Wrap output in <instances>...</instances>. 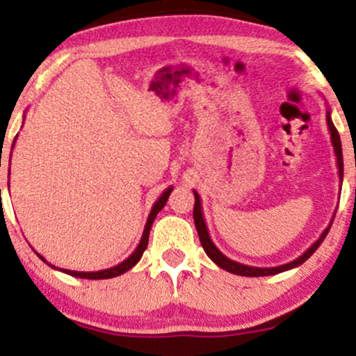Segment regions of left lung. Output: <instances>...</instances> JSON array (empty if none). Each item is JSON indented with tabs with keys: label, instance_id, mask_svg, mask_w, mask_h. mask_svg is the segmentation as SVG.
Returning a JSON list of instances; mask_svg holds the SVG:
<instances>
[{
	"label": "left lung",
	"instance_id": "left-lung-1",
	"mask_svg": "<svg viewBox=\"0 0 356 356\" xmlns=\"http://www.w3.org/2000/svg\"><path fill=\"white\" fill-rule=\"evenodd\" d=\"M326 124H328V130H330V136H332V144H333V150H334V155H337V165H338V175H340V182H343V154H341V140H340V134H338V130L334 129L333 125V120H332V112H326ZM194 197H195V202H194V222H195V229H197V234H199V239H201V244L204 248V251H206V254L211 257L212 261H214L216 264H218L219 268H222L224 271H229L232 275H238V276H249V277H257V276H271V275H277V273H283V271H288V269H293V268H298L300 264H303L306 259H308L309 256L313 254L314 251H316L318 248H320V244L325 241L326 234H328L330 227H332L333 224V219H334V214L332 220H330L328 227H326L325 231L321 232V236L318 238L314 243L309 246L306 251L301 254L300 257H296V259H293L291 263H286V264H281V266H276V268H256V266H248V264H243V263H238V261H232L229 259L227 256H224L222 252L219 251L218 246H216L214 243H212L211 236H209V231H207V226H206V220H204V214H202V202H201V195L197 194V192L194 191Z\"/></svg>",
	"mask_w": 356,
	"mask_h": 356
}]
</instances>
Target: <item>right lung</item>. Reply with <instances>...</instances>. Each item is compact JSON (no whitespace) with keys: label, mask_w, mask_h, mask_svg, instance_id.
<instances>
[{"label":"right lung","mask_w":356,"mask_h":356,"mask_svg":"<svg viewBox=\"0 0 356 356\" xmlns=\"http://www.w3.org/2000/svg\"><path fill=\"white\" fill-rule=\"evenodd\" d=\"M23 120H24V117H23ZM16 137H18V136H16ZM13 147H15V140H13ZM13 147H11V150H13ZM10 162H11V154H10ZM172 189H174V187H167V189H165L164 192H162L161 197H159L157 201H155V204L152 206V211H150L149 218H147L144 232H142L140 243H138V246L136 248V251H134L132 254L127 257L125 261H122V263H118L117 266H112V268H108V269H102V271H90V273H87V271H70V269H63V268L53 266V264L48 263V261L44 259V257H43L42 254H38V252L35 251L36 256H38L42 261H44V263H47L48 266H51L53 269H56V271L67 273V275L75 276V277H83V280H108V277H115V276L124 275V273L129 271L130 268L136 266L138 261H140L142 254H144V251L147 249V244H149L150 227H152V222H154L155 216H157L159 211H162V207L165 206L167 199H169V195H170V192H172Z\"/></svg>","instance_id":"add662e5"}]
</instances>
